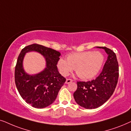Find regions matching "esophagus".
<instances>
[{"label":"esophagus","mask_w":131,"mask_h":131,"mask_svg":"<svg viewBox=\"0 0 131 131\" xmlns=\"http://www.w3.org/2000/svg\"><path fill=\"white\" fill-rule=\"evenodd\" d=\"M73 80L72 79H67L66 80V83L67 84H68V83H70L71 82H72Z\"/></svg>","instance_id":"1"}]
</instances>
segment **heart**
<instances>
[{"mask_svg": "<svg viewBox=\"0 0 131 131\" xmlns=\"http://www.w3.org/2000/svg\"><path fill=\"white\" fill-rule=\"evenodd\" d=\"M104 56L99 51H87L68 55L67 60L60 57L57 67L62 75L67 76L75 69L82 80H89L96 75L104 63Z\"/></svg>", "mask_w": 131, "mask_h": 131, "instance_id": "1", "label": "heart"}]
</instances>
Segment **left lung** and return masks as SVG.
I'll return each instance as SVG.
<instances>
[{
    "mask_svg": "<svg viewBox=\"0 0 131 131\" xmlns=\"http://www.w3.org/2000/svg\"><path fill=\"white\" fill-rule=\"evenodd\" d=\"M105 50L108 54L102 72L92 81H77V89L74 93L75 101L87 109L100 107L114 93L118 78V64L116 55L105 47H97Z\"/></svg>",
    "mask_w": 131,
    "mask_h": 131,
    "instance_id": "8db88e82",
    "label": "left lung"
}]
</instances>
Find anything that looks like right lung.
Wrapping results in <instances>:
<instances>
[{
    "mask_svg": "<svg viewBox=\"0 0 131 131\" xmlns=\"http://www.w3.org/2000/svg\"><path fill=\"white\" fill-rule=\"evenodd\" d=\"M34 51L41 53L46 60V68L39 74H26L22 67L24 55ZM60 52L43 45L34 43L23 48L18 56L15 68V83L22 98L36 108H43L53 103L59 91L66 81L57 70Z\"/></svg>",
    "mask_w": 131,
    "mask_h": 131,
    "instance_id": "add662e5",
    "label": "right lung"
}]
</instances>
